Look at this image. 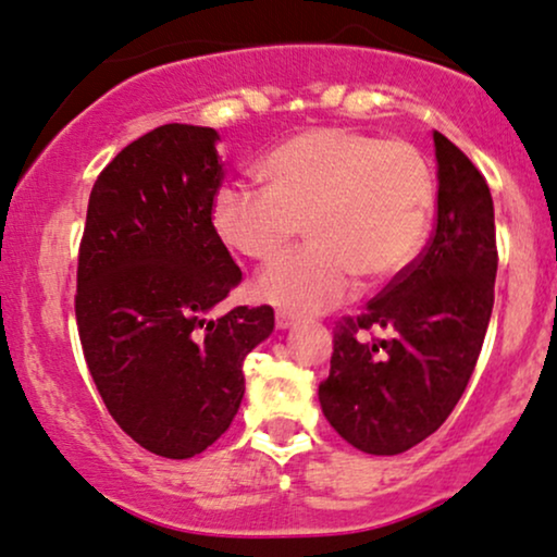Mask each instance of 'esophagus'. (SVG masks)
I'll use <instances>...</instances> for the list:
<instances>
[{
  "mask_svg": "<svg viewBox=\"0 0 557 557\" xmlns=\"http://www.w3.org/2000/svg\"><path fill=\"white\" fill-rule=\"evenodd\" d=\"M298 321V317L296 313H290V311H277L274 313V324H277V330H290L293 324H296Z\"/></svg>",
  "mask_w": 557,
  "mask_h": 557,
  "instance_id": "34e87169",
  "label": "esophagus"
}]
</instances>
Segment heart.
I'll list each match as a JSON object with an SVG mask.
<instances>
[{
    "label": "heart",
    "mask_w": 557,
    "mask_h": 557,
    "mask_svg": "<svg viewBox=\"0 0 557 557\" xmlns=\"http://www.w3.org/2000/svg\"><path fill=\"white\" fill-rule=\"evenodd\" d=\"M264 189L223 186L212 227L240 257L270 264L300 225L311 244L267 270L257 296L287 311H326L347 298L355 274L384 283L412 264L428 236L435 181L405 139L321 126L285 139L257 165Z\"/></svg>",
    "instance_id": "obj_1"
}]
</instances>
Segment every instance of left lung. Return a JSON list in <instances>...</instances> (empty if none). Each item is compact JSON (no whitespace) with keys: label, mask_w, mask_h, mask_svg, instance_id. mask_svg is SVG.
Instances as JSON below:
<instances>
[{"label":"left lung","mask_w":557,"mask_h":557,"mask_svg":"<svg viewBox=\"0 0 557 557\" xmlns=\"http://www.w3.org/2000/svg\"><path fill=\"white\" fill-rule=\"evenodd\" d=\"M438 212L428 246L363 313L334 324L319 401L347 444L394 457L438 431L465 394L493 313L498 246L487 181L433 132ZM387 330L386 338L375 334Z\"/></svg>","instance_id":"obj_1"}]
</instances>
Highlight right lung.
I'll return each instance as SVG.
<instances>
[{
    "label": "right lung",
    "mask_w": 557,
    "mask_h": 557,
    "mask_svg": "<svg viewBox=\"0 0 557 557\" xmlns=\"http://www.w3.org/2000/svg\"><path fill=\"white\" fill-rule=\"evenodd\" d=\"M218 132L163 124L100 171L77 257L75 317L106 410L147 451L202 454L244 399V360L272 306L210 311L240 283L212 227Z\"/></svg>",
    "instance_id": "add662e5"
}]
</instances>
